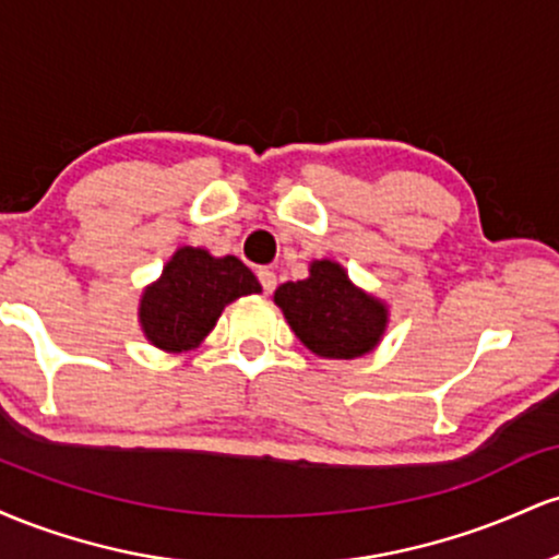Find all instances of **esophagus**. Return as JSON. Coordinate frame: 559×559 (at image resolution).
<instances>
[{
    "instance_id": "34e87169",
    "label": "esophagus",
    "mask_w": 559,
    "mask_h": 559,
    "mask_svg": "<svg viewBox=\"0 0 559 559\" xmlns=\"http://www.w3.org/2000/svg\"><path fill=\"white\" fill-rule=\"evenodd\" d=\"M258 278H260V284H262V292L273 294V288H275V273L267 271V267H260Z\"/></svg>"
}]
</instances>
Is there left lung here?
I'll list each match as a JSON object with an SVG mask.
<instances>
[{
    "label": "left lung",
    "instance_id": "1",
    "mask_svg": "<svg viewBox=\"0 0 559 559\" xmlns=\"http://www.w3.org/2000/svg\"><path fill=\"white\" fill-rule=\"evenodd\" d=\"M273 301L297 338L318 357L355 360L381 342L389 307L349 281L338 262L316 260L305 281H286Z\"/></svg>",
    "mask_w": 559,
    "mask_h": 559
}]
</instances>
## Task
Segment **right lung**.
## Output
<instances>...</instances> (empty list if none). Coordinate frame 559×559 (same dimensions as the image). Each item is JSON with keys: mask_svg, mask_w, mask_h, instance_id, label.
Returning <instances> with one entry per match:
<instances>
[{"mask_svg": "<svg viewBox=\"0 0 559 559\" xmlns=\"http://www.w3.org/2000/svg\"><path fill=\"white\" fill-rule=\"evenodd\" d=\"M260 292V281L234 254L213 258L207 249L181 247L141 294V331L157 349L189 352L215 329L226 305Z\"/></svg>", "mask_w": 559, "mask_h": 559, "instance_id": "add662e5", "label": "right lung"}]
</instances>
